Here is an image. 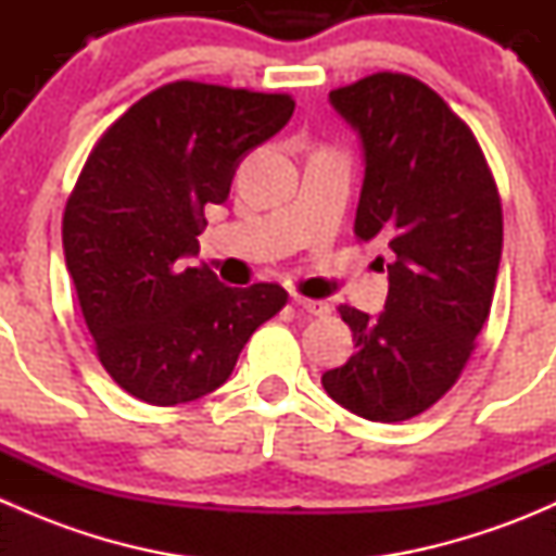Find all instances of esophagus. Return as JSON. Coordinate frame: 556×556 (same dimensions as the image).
Returning a JSON list of instances; mask_svg holds the SVG:
<instances>
[{
	"instance_id": "34e87169",
	"label": "esophagus",
	"mask_w": 556,
	"mask_h": 556,
	"mask_svg": "<svg viewBox=\"0 0 556 556\" xmlns=\"http://www.w3.org/2000/svg\"><path fill=\"white\" fill-rule=\"evenodd\" d=\"M295 306H299L301 312L312 314V317H325V314H330V304L328 301H314V299H304V295H295Z\"/></svg>"
}]
</instances>
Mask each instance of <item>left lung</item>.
I'll list each match as a JSON object with an SVG mask.
<instances>
[{"instance_id":"obj_1","label":"left lung","mask_w":556,"mask_h":556,"mask_svg":"<svg viewBox=\"0 0 556 556\" xmlns=\"http://www.w3.org/2000/svg\"><path fill=\"white\" fill-rule=\"evenodd\" d=\"M330 102L366 150L355 233L384 239L395 257L377 319L339 306L357 352L323 387L357 417L403 422L452 390L490 317L501 193L468 123L417 77L377 72Z\"/></svg>"}]
</instances>
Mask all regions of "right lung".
Segmentation results:
<instances>
[{
  "label": "right lung",
  "mask_w": 556,
  "mask_h": 556,
  "mask_svg": "<svg viewBox=\"0 0 556 556\" xmlns=\"http://www.w3.org/2000/svg\"><path fill=\"white\" fill-rule=\"evenodd\" d=\"M290 93L174 80L99 137L66 199L64 255L99 363L128 395L177 406L217 390L288 304L274 282L228 288L188 266L239 161L293 115Z\"/></svg>",
  "instance_id": "add662e5"
}]
</instances>
